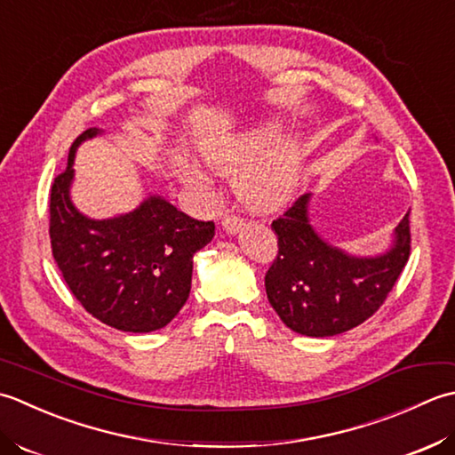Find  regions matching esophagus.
<instances>
[{"label": "esophagus", "mask_w": 455, "mask_h": 455, "mask_svg": "<svg viewBox=\"0 0 455 455\" xmlns=\"http://www.w3.org/2000/svg\"><path fill=\"white\" fill-rule=\"evenodd\" d=\"M221 226H224L229 235H235L237 231L243 228V220H239L237 216H226L224 221H221Z\"/></svg>", "instance_id": "obj_1"}]
</instances>
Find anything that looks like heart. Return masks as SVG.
Here are the masks:
<instances>
[{
	"mask_svg": "<svg viewBox=\"0 0 455 455\" xmlns=\"http://www.w3.org/2000/svg\"><path fill=\"white\" fill-rule=\"evenodd\" d=\"M281 132L275 119L261 122L237 133L210 139L202 147V159L221 176H235V192L249 208L273 212L289 202L300 182L304 163V141ZM194 184H208L212 179L200 166H190Z\"/></svg>",
	"mask_w": 455,
	"mask_h": 455,
	"instance_id": "1",
	"label": "heart"
}]
</instances>
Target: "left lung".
I'll list each match as a JSON object with an SVG mask.
<instances>
[{
	"mask_svg": "<svg viewBox=\"0 0 455 455\" xmlns=\"http://www.w3.org/2000/svg\"><path fill=\"white\" fill-rule=\"evenodd\" d=\"M310 198L304 194L271 224L279 255L265 275V289L286 328L328 338L363 323L393 291L411 255V212L395 228L387 251L359 257L333 247L314 229Z\"/></svg>",
	"mask_w": 455,
	"mask_h": 455,
	"instance_id": "1",
	"label": "left lung"
}]
</instances>
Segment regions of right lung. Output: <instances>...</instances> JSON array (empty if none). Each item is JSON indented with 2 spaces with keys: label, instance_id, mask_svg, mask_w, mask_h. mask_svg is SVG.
<instances>
[{
  "label": "right lung",
  "instance_id": "1",
  "mask_svg": "<svg viewBox=\"0 0 455 455\" xmlns=\"http://www.w3.org/2000/svg\"><path fill=\"white\" fill-rule=\"evenodd\" d=\"M104 133L90 127L72 143L67 171L51 190V247L76 300L122 331L164 328L188 300L194 255L214 237L198 221L151 194L127 214L94 220L74 206L70 188L78 147Z\"/></svg>",
  "mask_w": 455,
  "mask_h": 455
}]
</instances>
